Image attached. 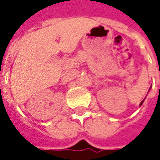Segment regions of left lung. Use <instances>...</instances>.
I'll return each mask as SVG.
<instances>
[{
  "instance_id": "left-lung-1",
  "label": "left lung",
  "mask_w": 160,
  "mask_h": 160,
  "mask_svg": "<svg viewBox=\"0 0 160 160\" xmlns=\"http://www.w3.org/2000/svg\"><path fill=\"white\" fill-rule=\"evenodd\" d=\"M143 102H144V100H143V101L141 102V104H140V106H142V104H143Z\"/></svg>"
}]
</instances>
